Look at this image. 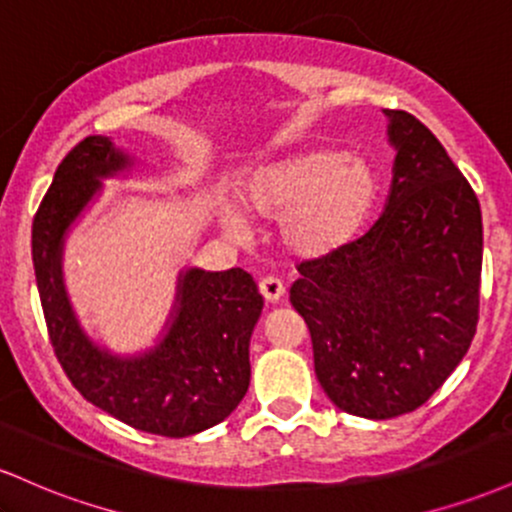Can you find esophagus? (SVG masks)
Here are the masks:
<instances>
[{"label":"esophagus","mask_w":512,"mask_h":512,"mask_svg":"<svg viewBox=\"0 0 512 512\" xmlns=\"http://www.w3.org/2000/svg\"><path fill=\"white\" fill-rule=\"evenodd\" d=\"M260 293L264 296V301L267 303H279L281 298H284V284H281L279 279H274V276H267V279L260 281Z\"/></svg>","instance_id":"obj_1"}]
</instances>
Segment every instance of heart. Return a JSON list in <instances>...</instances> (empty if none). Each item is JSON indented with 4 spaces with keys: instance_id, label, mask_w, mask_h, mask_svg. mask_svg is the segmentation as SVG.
<instances>
[{
    "instance_id": "obj_1",
    "label": "heart",
    "mask_w": 512,
    "mask_h": 512,
    "mask_svg": "<svg viewBox=\"0 0 512 512\" xmlns=\"http://www.w3.org/2000/svg\"><path fill=\"white\" fill-rule=\"evenodd\" d=\"M380 197V175L361 156L305 151L257 168L243 180L245 216L281 221L279 238L296 260H325L363 231ZM223 231L245 240L248 223L228 204L216 209Z\"/></svg>"
}]
</instances>
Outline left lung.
<instances>
[{"label": "left lung", "instance_id": "1", "mask_svg": "<svg viewBox=\"0 0 512 512\" xmlns=\"http://www.w3.org/2000/svg\"><path fill=\"white\" fill-rule=\"evenodd\" d=\"M385 117L397 156L383 214L291 286L322 390L375 421L419 409L467 354L484 252L479 199L443 144L404 110Z\"/></svg>", "mask_w": 512, "mask_h": 512}]
</instances>
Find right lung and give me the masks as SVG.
I'll return each mask as SVG.
<instances>
[{
	"label": "right lung",
	"mask_w": 512,
	"mask_h": 512,
	"mask_svg": "<svg viewBox=\"0 0 512 512\" xmlns=\"http://www.w3.org/2000/svg\"><path fill=\"white\" fill-rule=\"evenodd\" d=\"M108 137H86L64 156L33 219V269L50 342L76 390L122 424L166 438L221 424L250 385V337L262 296L243 269H180L175 301L156 344L115 354L81 327L64 284V243L103 180L137 168Z\"/></svg>",
	"instance_id": "obj_1"
}]
</instances>
